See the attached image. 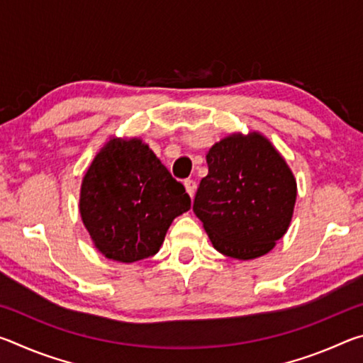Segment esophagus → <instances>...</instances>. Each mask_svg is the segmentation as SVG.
I'll list each match as a JSON object with an SVG mask.
<instances>
[{"instance_id":"esophagus-1","label":"esophagus","mask_w":363,"mask_h":363,"mask_svg":"<svg viewBox=\"0 0 363 363\" xmlns=\"http://www.w3.org/2000/svg\"><path fill=\"white\" fill-rule=\"evenodd\" d=\"M184 186H186L187 194L190 195V199H194V194H195V189H196V184L194 179H186L184 181Z\"/></svg>"}]
</instances>
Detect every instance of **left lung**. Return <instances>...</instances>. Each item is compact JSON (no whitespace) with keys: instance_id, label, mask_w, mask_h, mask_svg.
I'll return each instance as SVG.
<instances>
[{"instance_id":"obj_1","label":"left lung","mask_w":363,"mask_h":363,"mask_svg":"<svg viewBox=\"0 0 363 363\" xmlns=\"http://www.w3.org/2000/svg\"><path fill=\"white\" fill-rule=\"evenodd\" d=\"M208 174L194 200L213 247L235 259L269 253L288 230L296 179L259 133L230 134L206 153Z\"/></svg>"}]
</instances>
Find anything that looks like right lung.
Listing matches in <instances>:
<instances>
[{"instance_id":"1","label":"right lung","mask_w":363,"mask_h":363,"mask_svg":"<svg viewBox=\"0 0 363 363\" xmlns=\"http://www.w3.org/2000/svg\"><path fill=\"white\" fill-rule=\"evenodd\" d=\"M190 196L150 147L112 138L84 173L79 214L94 247L108 259L134 262L158 253Z\"/></svg>"}]
</instances>
